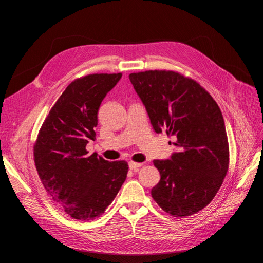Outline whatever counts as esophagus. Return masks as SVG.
Here are the masks:
<instances>
[{
	"label": "esophagus",
	"instance_id": "1",
	"mask_svg": "<svg viewBox=\"0 0 263 263\" xmlns=\"http://www.w3.org/2000/svg\"><path fill=\"white\" fill-rule=\"evenodd\" d=\"M142 165H143V163H136V162H133V161L129 162V167H130L131 171H137V170H139V167L142 166Z\"/></svg>",
	"mask_w": 263,
	"mask_h": 263
}]
</instances>
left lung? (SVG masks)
<instances>
[{"label":"left lung","mask_w":263,"mask_h":263,"mask_svg":"<svg viewBox=\"0 0 263 263\" xmlns=\"http://www.w3.org/2000/svg\"><path fill=\"white\" fill-rule=\"evenodd\" d=\"M129 79L157 133L175 135L178 151L155 160L161 179L151 190L160 208L175 217L191 216L215 197L229 167V145L222 112L198 82L173 70H147Z\"/></svg>","instance_id":"left-lung-1"}]
</instances>
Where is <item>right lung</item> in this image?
<instances>
[{"instance_id":"1","label":"right lung","mask_w":263,"mask_h":263,"mask_svg":"<svg viewBox=\"0 0 263 263\" xmlns=\"http://www.w3.org/2000/svg\"><path fill=\"white\" fill-rule=\"evenodd\" d=\"M121 73H92L72 81L52 106L35 141L40 181L61 210L80 220L104 213L127 178L126 161L88 155L98 109Z\"/></svg>"}]
</instances>
